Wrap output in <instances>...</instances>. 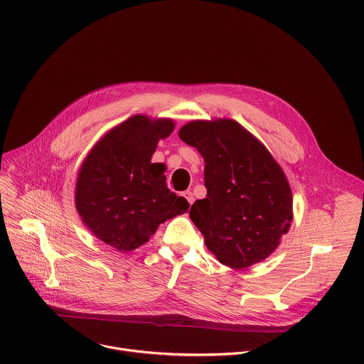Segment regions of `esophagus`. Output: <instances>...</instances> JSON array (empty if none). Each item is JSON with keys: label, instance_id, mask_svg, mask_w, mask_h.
Segmentation results:
<instances>
[{"label": "esophagus", "instance_id": "obj_1", "mask_svg": "<svg viewBox=\"0 0 364 364\" xmlns=\"http://www.w3.org/2000/svg\"><path fill=\"white\" fill-rule=\"evenodd\" d=\"M183 197L188 201V204H190V205L194 203V196H193V193H191V191H184V193H183Z\"/></svg>", "mask_w": 364, "mask_h": 364}]
</instances>
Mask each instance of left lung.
<instances>
[{
    "mask_svg": "<svg viewBox=\"0 0 364 364\" xmlns=\"http://www.w3.org/2000/svg\"><path fill=\"white\" fill-rule=\"evenodd\" d=\"M180 139L204 157L207 197L190 218L217 259L235 269L269 257L292 220V193L265 146L231 119L190 122Z\"/></svg>",
    "mask_w": 364,
    "mask_h": 364,
    "instance_id": "obj_1",
    "label": "left lung"
}]
</instances>
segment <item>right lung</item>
Listing matches in <instances>:
<instances>
[{
	"label": "right lung",
	"instance_id": "obj_1",
	"mask_svg": "<svg viewBox=\"0 0 364 364\" xmlns=\"http://www.w3.org/2000/svg\"><path fill=\"white\" fill-rule=\"evenodd\" d=\"M171 120L133 116L110 130L86 157L76 183V208L85 225L107 245L127 252L146 244L157 227L188 210L170 191L161 163H151Z\"/></svg>",
	"mask_w": 364,
	"mask_h": 364
}]
</instances>
